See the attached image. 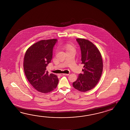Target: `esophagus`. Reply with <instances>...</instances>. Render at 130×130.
Instances as JSON below:
<instances>
[{"label": "esophagus", "instance_id": "esophagus-1", "mask_svg": "<svg viewBox=\"0 0 130 130\" xmlns=\"http://www.w3.org/2000/svg\"><path fill=\"white\" fill-rule=\"evenodd\" d=\"M59 75L60 76H68V75H69V74H60Z\"/></svg>", "mask_w": 130, "mask_h": 130}]
</instances>
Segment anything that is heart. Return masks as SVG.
<instances>
[{"instance_id": "obj_1", "label": "heart", "mask_w": 130, "mask_h": 130, "mask_svg": "<svg viewBox=\"0 0 130 130\" xmlns=\"http://www.w3.org/2000/svg\"><path fill=\"white\" fill-rule=\"evenodd\" d=\"M64 48L66 49V51L71 50L72 49H74V48L72 45V44H66L64 46Z\"/></svg>"}]
</instances>
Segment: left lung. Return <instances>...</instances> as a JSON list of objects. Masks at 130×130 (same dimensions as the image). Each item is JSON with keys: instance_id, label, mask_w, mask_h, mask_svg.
<instances>
[{"instance_id": "1", "label": "left lung", "mask_w": 130, "mask_h": 130, "mask_svg": "<svg viewBox=\"0 0 130 130\" xmlns=\"http://www.w3.org/2000/svg\"><path fill=\"white\" fill-rule=\"evenodd\" d=\"M80 45L82 64H84L82 71L72 86L79 91L86 92L96 86L102 73L103 64L100 51L92 42L84 39H76Z\"/></svg>"}]
</instances>
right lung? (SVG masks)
<instances>
[{
	"instance_id": "add662e5",
	"label": "right lung",
	"mask_w": 130,
	"mask_h": 130,
	"mask_svg": "<svg viewBox=\"0 0 130 130\" xmlns=\"http://www.w3.org/2000/svg\"><path fill=\"white\" fill-rule=\"evenodd\" d=\"M57 41V39L40 40L31 45L25 54L23 66L25 76L30 85L42 93L53 91L58 84V77L46 71Z\"/></svg>"
}]
</instances>
